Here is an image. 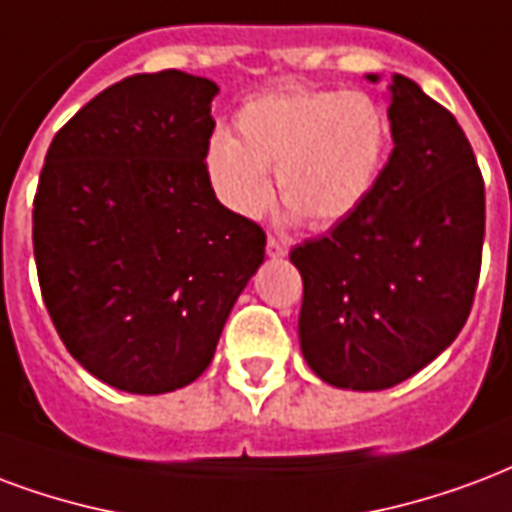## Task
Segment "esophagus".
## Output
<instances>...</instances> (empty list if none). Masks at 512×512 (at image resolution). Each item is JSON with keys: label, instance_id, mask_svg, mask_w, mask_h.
Instances as JSON below:
<instances>
[{"label": "esophagus", "instance_id": "esophagus-1", "mask_svg": "<svg viewBox=\"0 0 512 512\" xmlns=\"http://www.w3.org/2000/svg\"><path fill=\"white\" fill-rule=\"evenodd\" d=\"M266 255L268 257H285L287 255V244L276 241V238H268V241H266Z\"/></svg>", "mask_w": 512, "mask_h": 512}]
</instances>
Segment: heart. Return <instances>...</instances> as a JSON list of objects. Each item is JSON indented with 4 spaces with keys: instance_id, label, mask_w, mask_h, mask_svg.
I'll use <instances>...</instances> for the list:
<instances>
[{
    "instance_id": "1",
    "label": "heart",
    "mask_w": 512,
    "mask_h": 512,
    "mask_svg": "<svg viewBox=\"0 0 512 512\" xmlns=\"http://www.w3.org/2000/svg\"><path fill=\"white\" fill-rule=\"evenodd\" d=\"M236 132H214L203 157L219 203L257 217L274 189L268 170H276L279 195L312 227L339 225L363 206L391 140L374 97L301 86L244 102Z\"/></svg>"
}]
</instances>
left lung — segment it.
<instances>
[{"instance_id":"left-lung-1","label":"left lung","mask_w":512,"mask_h":512,"mask_svg":"<svg viewBox=\"0 0 512 512\" xmlns=\"http://www.w3.org/2000/svg\"><path fill=\"white\" fill-rule=\"evenodd\" d=\"M385 97L393 151L369 198L290 252L304 279L301 352L344 391L393 388L453 344L486 233L483 179L458 121L404 75Z\"/></svg>"}]
</instances>
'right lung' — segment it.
I'll use <instances>...</instances> for the list:
<instances>
[{
  "mask_svg": "<svg viewBox=\"0 0 512 512\" xmlns=\"http://www.w3.org/2000/svg\"><path fill=\"white\" fill-rule=\"evenodd\" d=\"M219 86L113 83L56 132L32 211L45 309L83 369L140 396L195 382L263 266L266 233L206 179Z\"/></svg>",
  "mask_w": 512,
  "mask_h": 512,
  "instance_id": "right-lung-1",
  "label": "right lung"
}]
</instances>
